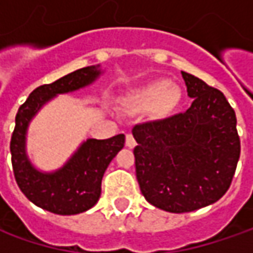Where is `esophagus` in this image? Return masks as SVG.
<instances>
[{
	"label": "esophagus",
	"mask_w": 253,
	"mask_h": 253,
	"mask_svg": "<svg viewBox=\"0 0 253 253\" xmlns=\"http://www.w3.org/2000/svg\"><path fill=\"white\" fill-rule=\"evenodd\" d=\"M125 145L129 148V149H132V148H135L136 146V141H135V138L132 136L131 133H128L126 135V139H125Z\"/></svg>",
	"instance_id": "1"
}]
</instances>
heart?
Returning a JSON list of instances; mask_svg holds the SVG:
<instances>
[{
    "mask_svg": "<svg viewBox=\"0 0 253 253\" xmlns=\"http://www.w3.org/2000/svg\"><path fill=\"white\" fill-rule=\"evenodd\" d=\"M181 100L177 85L168 80H156L132 90L124 98V107L129 112H143L152 110L156 118H166L176 110Z\"/></svg>",
    "mask_w": 253,
    "mask_h": 253,
    "instance_id": "heart-1",
    "label": "heart"
}]
</instances>
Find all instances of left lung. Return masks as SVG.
<instances>
[{
	"label": "left lung",
	"mask_w": 253,
	"mask_h": 253,
	"mask_svg": "<svg viewBox=\"0 0 253 253\" xmlns=\"http://www.w3.org/2000/svg\"><path fill=\"white\" fill-rule=\"evenodd\" d=\"M186 112L135 125L136 179L148 203L189 212L218 201L229 189L241 153L235 111L222 92L181 72Z\"/></svg>",
	"instance_id": "obj_1"
}]
</instances>
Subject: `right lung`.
Masks as SVG:
<instances>
[{"label":"right lung","instance_id":"right-lung-1","mask_svg":"<svg viewBox=\"0 0 253 253\" xmlns=\"http://www.w3.org/2000/svg\"><path fill=\"white\" fill-rule=\"evenodd\" d=\"M100 64L79 69L52 84H44L29 94L15 117L11 138V161L21 191L35 206L59 215H74L90 210L101 196V180L108 165L121 151L125 135L110 139H87L60 169H36L26 153V133L34 117L44 104L59 94H67L94 83L101 74Z\"/></svg>","mask_w":253,"mask_h":253}]
</instances>
